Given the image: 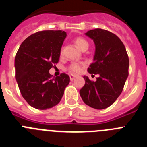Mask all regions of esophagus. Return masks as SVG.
Listing matches in <instances>:
<instances>
[{
    "mask_svg": "<svg viewBox=\"0 0 147 147\" xmlns=\"http://www.w3.org/2000/svg\"><path fill=\"white\" fill-rule=\"evenodd\" d=\"M75 79V76H73V75H70V80H71V81H73V80H74Z\"/></svg>",
    "mask_w": 147,
    "mask_h": 147,
    "instance_id": "esophagus-1",
    "label": "esophagus"
}]
</instances>
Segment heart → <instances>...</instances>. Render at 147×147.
<instances>
[{
    "mask_svg": "<svg viewBox=\"0 0 147 147\" xmlns=\"http://www.w3.org/2000/svg\"><path fill=\"white\" fill-rule=\"evenodd\" d=\"M75 43H76V46L82 51L88 49V46H89V43L88 41L82 37H77L75 39ZM85 66H86V63L85 62H74L70 65L67 69L71 74L76 75L81 74Z\"/></svg>",
    "mask_w": 147,
    "mask_h": 147,
    "instance_id": "b5f03b06",
    "label": "heart"
}]
</instances>
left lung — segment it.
Wrapping results in <instances>:
<instances>
[{
    "label": "left lung",
    "instance_id": "left-lung-1",
    "mask_svg": "<svg viewBox=\"0 0 147 147\" xmlns=\"http://www.w3.org/2000/svg\"><path fill=\"white\" fill-rule=\"evenodd\" d=\"M85 34L96 45L93 62L88 71L99 76L93 82L84 76L85 84L80 94L87 105L102 110L113 105L121 93L129 74V57L124 43L112 32L96 28Z\"/></svg>",
    "mask_w": 147,
    "mask_h": 147
}]
</instances>
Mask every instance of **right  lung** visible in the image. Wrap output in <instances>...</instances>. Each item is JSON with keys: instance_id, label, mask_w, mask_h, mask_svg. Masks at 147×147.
<instances>
[{"instance_id": "add662e5", "label": "right lung", "mask_w": 147, "mask_h": 147, "mask_svg": "<svg viewBox=\"0 0 147 147\" xmlns=\"http://www.w3.org/2000/svg\"><path fill=\"white\" fill-rule=\"evenodd\" d=\"M61 30L36 32L20 45L15 56V79L22 96L39 110L51 108L59 103L69 76L52 77L49 70L59 62L61 48L66 37Z\"/></svg>"}]
</instances>
